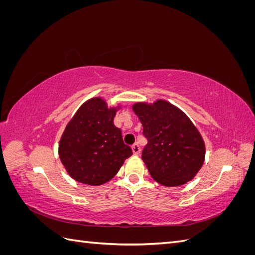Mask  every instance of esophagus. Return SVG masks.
I'll list each match as a JSON object with an SVG mask.
<instances>
[{"mask_svg": "<svg viewBox=\"0 0 255 255\" xmlns=\"http://www.w3.org/2000/svg\"><path fill=\"white\" fill-rule=\"evenodd\" d=\"M132 150H133L134 155H139V154H140V146L138 145L137 143L132 145Z\"/></svg>", "mask_w": 255, "mask_h": 255, "instance_id": "esophagus-1", "label": "esophagus"}]
</instances>
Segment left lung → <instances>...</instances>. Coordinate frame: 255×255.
I'll list each match as a JSON object with an SVG mask.
<instances>
[{"label": "left lung", "instance_id": "obj_1", "mask_svg": "<svg viewBox=\"0 0 255 255\" xmlns=\"http://www.w3.org/2000/svg\"><path fill=\"white\" fill-rule=\"evenodd\" d=\"M132 109L148 138L142 160L153 179L167 187L194 179L204 163L205 142L188 116L161 99L137 102Z\"/></svg>", "mask_w": 255, "mask_h": 255}]
</instances>
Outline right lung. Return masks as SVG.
Here are the masks:
<instances>
[{
	"label": "right lung",
	"instance_id": "right-lung-1",
	"mask_svg": "<svg viewBox=\"0 0 255 255\" xmlns=\"http://www.w3.org/2000/svg\"><path fill=\"white\" fill-rule=\"evenodd\" d=\"M121 104L109 107L102 97L84 102L68 122L58 144L66 171L76 182L99 186L118 173L132 149L123 142L114 118Z\"/></svg>",
	"mask_w": 255,
	"mask_h": 255
}]
</instances>
